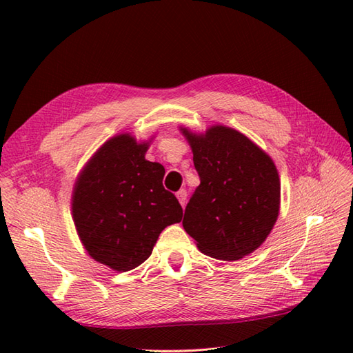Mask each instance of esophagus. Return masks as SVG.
<instances>
[{
  "label": "esophagus",
  "instance_id": "1",
  "mask_svg": "<svg viewBox=\"0 0 353 353\" xmlns=\"http://www.w3.org/2000/svg\"><path fill=\"white\" fill-rule=\"evenodd\" d=\"M177 200H179V203H181L182 206H185L186 205V196H188V194H186V190H181V191H177Z\"/></svg>",
  "mask_w": 353,
  "mask_h": 353
}]
</instances>
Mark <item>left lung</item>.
Returning <instances> with one entry per match:
<instances>
[{
  "label": "left lung",
  "instance_id": "left-lung-1",
  "mask_svg": "<svg viewBox=\"0 0 353 353\" xmlns=\"http://www.w3.org/2000/svg\"><path fill=\"white\" fill-rule=\"evenodd\" d=\"M200 185L186 205L183 229L200 252L236 261L265 241L279 215L281 182L272 157L230 127L205 134L182 127Z\"/></svg>",
  "mask_w": 353,
  "mask_h": 353
}]
</instances>
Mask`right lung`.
<instances>
[{
  "instance_id": "obj_1",
  "label": "right lung",
  "mask_w": 353,
  "mask_h": 353,
  "mask_svg": "<svg viewBox=\"0 0 353 353\" xmlns=\"http://www.w3.org/2000/svg\"><path fill=\"white\" fill-rule=\"evenodd\" d=\"M148 142L118 134L97 150L72 192V219L91 256L117 272L141 265L161 232L182 220V206L162 185L165 168L145 159Z\"/></svg>"
}]
</instances>
